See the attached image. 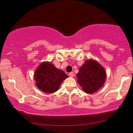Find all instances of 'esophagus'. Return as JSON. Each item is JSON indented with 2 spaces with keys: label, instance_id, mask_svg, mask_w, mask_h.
<instances>
[{
  "label": "esophagus",
  "instance_id": "34e87169",
  "mask_svg": "<svg viewBox=\"0 0 133 133\" xmlns=\"http://www.w3.org/2000/svg\"><path fill=\"white\" fill-rule=\"evenodd\" d=\"M69 76H70V77H73V76H74V74L73 72H70V73H69Z\"/></svg>",
  "mask_w": 133,
  "mask_h": 133
}]
</instances>
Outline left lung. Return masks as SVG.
I'll return each mask as SVG.
<instances>
[{
  "mask_svg": "<svg viewBox=\"0 0 133 133\" xmlns=\"http://www.w3.org/2000/svg\"><path fill=\"white\" fill-rule=\"evenodd\" d=\"M77 82L85 92L94 93L104 84L106 73L104 68L97 62L85 61L77 74Z\"/></svg>",
  "mask_w": 133,
  "mask_h": 133,
  "instance_id": "obj_1",
  "label": "left lung"
}]
</instances>
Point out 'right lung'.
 I'll use <instances>...</instances> for the list:
<instances>
[{"label": "right lung", "instance_id": "add662e5", "mask_svg": "<svg viewBox=\"0 0 133 133\" xmlns=\"http://www.w3.org/2000/svg\"><path fill=\"white\" fill-rule=\"evenodd\" d=\"M68 76L63 71L58 70L54 65L43 62L34 74L36 86L46 93H52L59 90L61 83Z\"/></svg>", "mask_w": 133, "mask_h": 133}]
</instances>
